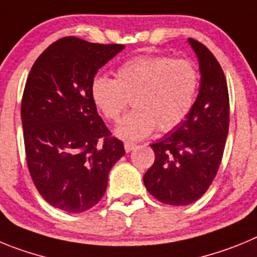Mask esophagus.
I'll use <instances>...</instances> for the list:
<instances>
[{
    "instance_id": "esophagus-1",
    "label": "esophagus",
    "mask_w": 257,
    "mask_h": 257,
    "mask_svg": "<svg viewBox=\"0 0 257 257\" xmlns=\"http://www.w3.org/2000/svg\"><path fill=\"white\" fill-rule=\"evenodd\" d=\"M136 143H132V142H125L124 143V149H125V151L126 152H131L132 150L133 149H136Z\"/></svg>"
}]
</instances>
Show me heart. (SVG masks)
Here are the masks:
<instances>
[{"mask_svg": "<svg viewBox=\"0 0 257 257\" xmlns=\"http://www.w3.org/2000/svg\"><path fill=\"white\" fill-rule=\"evenodd\" d=\"M200 73L189 59L140 56L117 68L116 79L96 77L91 85L94 103L108 121H117L129 105L134 106L117 126L124 140H141L156 129L179 126L195 105Z\"/></svg>", "mask_w": 257, "mask_h": 257, "instance_id": "b5f03b06", "label": "heart"}]
</instances>
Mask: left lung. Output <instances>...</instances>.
Instances as JSON below:
<instances>
[{
	"label": "left lung",
	"mask_w": 257,
	"mask_h": 257,
	"mask_svg": "<svg viewBox=\"0 0 257 257\" xmlns=\"http://www.w3.org/2000/svg\"><path fill=\"white\" fill-rule=\"evenodd\" d=\"M200 61V92L187 119L160 142L152 143L155 161L143 182L156 200L184 206L211 186L223 159L229 129L225 75L211 51L189 38Z\"/></svg>",
	"instance_id": "8db88e82"
}]
</instances>
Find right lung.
<instances>
[{"label":"right lung","mask_w":257,"mask_h":257,"mask_svg":"<svg viewBox=\"0 0 257 257\" xmlns=\"http://www.w3.org/2000/svg\"><path fill=\"white\" fill-rule=\"evenodd\" d=\"M121 50L64 37L39 55L28 75L22 100L28 169L56 209L77 214L93 207L105 195L108 172L125 155L91 94L98 69Z\"/></svg>","instance_id":"1"}]
</instances>
